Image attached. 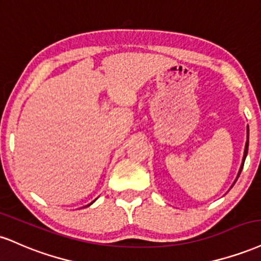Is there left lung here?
I'll return each instance as SVG.
<instances>
[{"label": "left lung", "instance_id": "left-lung-1", "mask_svg": "<svg viewBox=\"0 0 261 261\" xmlns=\"http://www.w3.org/2000/svg\"><path fill=\"white\" fill-rule=\"evenodd\" d=\"M248 133H249V128H248ZM248 137H249V134H248ZM248 145H249V140H247V144H246V150H244V158H243V164H242V167L240 170V174L242 172V170H243V166H244V161H246V158H247V154H248Z\"/></svg>", "mask_w": 261, "mask_h": 261}]
</instances>
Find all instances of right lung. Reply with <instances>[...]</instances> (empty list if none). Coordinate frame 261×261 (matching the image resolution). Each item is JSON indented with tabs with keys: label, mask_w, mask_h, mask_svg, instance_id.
Listing matches in <instances>:
<instances>
[{
	"label": "right lung",
	"mask_w": 261,
	"mask_h": 261,
	"mask_svg": "<svg viewBox=\"0 0 261 261\" xmlns=\"http://www.w3.org/2000/svg\"><path fill=\"white\" fill-rule=\"evenodd\" d=\"M93 203H94V201H93ZM93 203H90V204H89V205H91V204H93ZM89 205H88V206H89Z\"/></svg>",
	"instance_id": "obj_1"
}]
</instances>
